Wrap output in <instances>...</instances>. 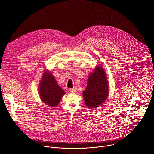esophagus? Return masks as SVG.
<instances>
[{
  "label": "esophagus",
  "instance_id": "esophagus-1",
  "mask_svg": "<svg viewBox=\"0 0 154 154\" xmlns=\"http://www.w3.org/2000/svg\"><path fill=\"white\" fill-rule=\"evenodd\" d=\"M69 92H70L71 93L75 94V93H76V89H74V88H71V89H69Z\"/></svg>",
  "mask_w": 154,
  "mask_h": 154
}]
</instances>
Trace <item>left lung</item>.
I'll return each mask as SVG.
<instances>
[{
  "mask_svg": "<svg viewBox=\"0 0 154 154\" xmlns=\"http://www.w3.org/2000/svg\"><path fill=\"white\" fill-rule=\"evenodd\" d=\"M109 88L104 69L101 66H96L94 71L89 75L87 87L83 92L86 105L93 109L100 106L107 98Z\"/></svg>",
  "mask_w": 154,
  "mask_h": 154,
  "instance_id": "obj_1",
  "label": "left lung"
}]
</instances>
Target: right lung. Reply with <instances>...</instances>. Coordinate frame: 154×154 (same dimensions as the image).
I'll list each match as a JSON object with an SVG mask.
<instances>
[{
	"instance_id": "obj_1",
	"label": "right lung",
	"mask_w": 154,
	"mask_h": 154,
	"mask_svg": "<svg viewBox=\"0 0 154 154\" xmlns=\"http://www.w3.org/2000/svg\"><path fill=\"white\" fill-rule=\"evenodd\" d=\"M65 94L53 74L46 70L42 76L39 88V94L42 102L50 107H56Z\"/></svg>"
}]
</instances>
